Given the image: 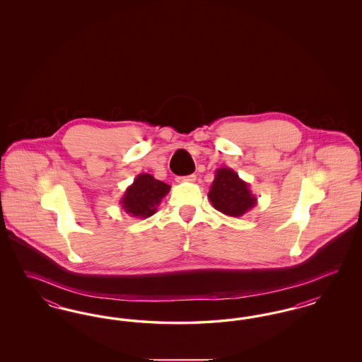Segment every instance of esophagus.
<instances>
[{"label":"esophagus","mask_w":362,"mask_h":362,"mask_svg":"<svg viewBox=\"0 0 362 362\" xmlns=\"http://www.w3.org/2000/svg\"><path fill=\"white\" fill-rule=\"evenodd\" d=\"M197 176L195 175H189V176H182V177H177V182H195Z\"/></svg>","instance_id":"esophagus-1"}]
</instances>
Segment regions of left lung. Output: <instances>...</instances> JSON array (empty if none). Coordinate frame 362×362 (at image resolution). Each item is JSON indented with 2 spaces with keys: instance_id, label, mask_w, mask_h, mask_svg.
Masks as SVG:
<instances>
[{
  "instance_id": "obj_1",
  "label": "left lung",
  "mask_w": 362,
  "mask_h": 362,
  "mask_svg": "<svg viewBox=\"0 0 362 362\" xmlns=\"http://www.w3.org/2000/svg\"><path fill=\"white\" fill-rule=\"evenodd\" d=\"M207 197L216 210L229 217H241L258 204L250 185L228 167L216 170Z\"/></svg>"
}]
</instances>
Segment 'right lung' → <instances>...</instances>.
Masks as SVG:
<instances>
[{
    "label": "right lung",
    "mask_w": 362,
    "mask_h": 362,
    "mask_svg": "<svg viewBox=\"0 0 362 362\" xmlns=\"http://www.w3.org/2000/svg\"><path fill=\"white\" fill-rule=\"evenodd\" d=\"M170 185L157 180L153 175L139 173L123 192L119 204L129 216L148 218L157 211V206L170 192Z\"/></svg>",
    "instance_id": "obj_1"
}]
</instances>
